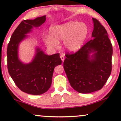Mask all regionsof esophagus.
Instances as JSON below:
<instances>
[{
	"instance_id": "1",
	"label": "esophagus",
	"mask_w": 121,
	"mask_h": 121,
	"mask_svg": "<svg viewBox=\"0 0 121 121\" xmlns=\"http://www.w3.org/2000/svg\"><path fill=\"white\" fill-rule=\"evenodd\" d=\"M60 58H61V60H62V63H63V61H64V60H65L64 56H62V55H61V56H60Z\"/></svg>"
}]
</instances>
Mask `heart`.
Segmentation results:
<instances>
[{
	"mask_svg": "<svg viewBox=\"0 0 121 121\" xmlns=\"http://www.w3.org/2000/svg\"><path fill=\"white\" fill-rule=\"evenodd\" d=\"M50 36H46L44 41L51 49L59 47V43L63 40L65 48L70 52L78 51L84 43L88 34L87 26L82 22L70 21L50 29Z\"/></svg>",
	"mask_w": 121,
	"mask_h": 121,
	"instance_id": "obj_1",
	"label": "heart"
}]
</instances>
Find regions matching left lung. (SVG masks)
Returning <instances> with one entry per match:
<instances>
[{
    "label": "left lung",
    "instance_id": "left-lung-1",
    "mask_svg": "<svg viewBox=\"0 0 121 121\" xmlns=\"http://www.w3.org/2000/svg\"><path fill=\"white\" fill-rule=\"evenodd\" d=\"M92 20V39L74 54H65L63 62L71 86L81 93L100 90L112 71V43L105 28L98 20Z\"/></svg>",
    "mask_w": 121,
    "mask_h": 121
}]
</instances>
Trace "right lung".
<instances>
[{
	"mask_svg": "<svg viewBox=\"0 0 121 121\" xmlns=\"http://www.w3.org/2000/svg\"><path fill=\"white\" fill-rule=\"evenodd\" d=\"M46 21V15L34 20L22 21L12 34L7 50V68L9 74L22 91L32 95H39L48 91L52 84L53 71L62 61L56 53L48 56L39 47H36L33 59L28 63L19 58V46L28 37L26 34L38 28Z\"/></svg>",
	"mask_w": 121,
	"mask_h": 121,
	"instance_id": "right-lung-1",
	"label": "right lung"
}]
</instances>
